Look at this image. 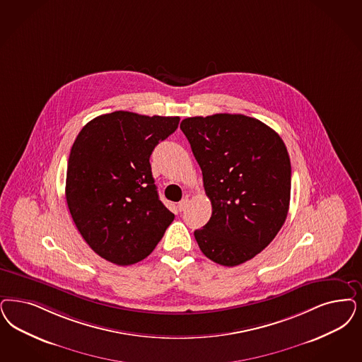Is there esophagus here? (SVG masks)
Masks as SVG:
<instances>
[{
  "label": "esophagus",
  "mask_w": 362,
  "mask_h": 362,
  "mask_svg": "<svg viewBox=\"0 0 362 362\" xmlns=\"http://www.w3.org/2000/svg\"><path fill=\"white\" fill-rule=\"evenodd\" d=\"M188 202H189L188 198H185V199H182L180 202H179V204H177V209H179V211H185V210L187 209Z\"/></svg>",
  "instance_id": "esophagus-1"
}]
</instances>
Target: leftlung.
<instances>
[{"mask_svg":"<svg viewBox=\"0 0 362 362\" xmlns=\"http://www.w3.org/2000/svg\"><path fill=\"white\" fill-rule=\"evenodd\" d=\"M203 175L212 214L194 235L202 252L233 267L270 245L286 221L291 164L269 125L245 115L216 113L180 123Z\"/></svg>","mask_w":362,"mask_h":362,"instance_id":"left-lung-1","label":"left lung"}]
</instances>
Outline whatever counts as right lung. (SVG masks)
<instances>
[{
	"instance_id": "right-lung-1",
	"label": "right lung",
	"mask_w": 362,
	"mask_h": 362,
	"mask_svg": "<svg viewBox=\"0 0 362 362\" xmlns=\"http://www.w3.org/2000/svg\"><path fill=\"white\" fill-rule=\"evenodd\" d=\"M179 120L116 111L95 117L76 137L65 198L81 237L108 262L143 261L174 221L159 199L150 156Z\"/></svg>"
}]
</instances>
